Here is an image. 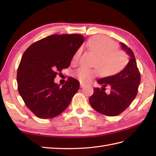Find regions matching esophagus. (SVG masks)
Segmentation results:
<instances>
[{"instance_id": "34e87169", "label": "esophagus", "mask_w": 156, "mask_h": 156, "mask_svg": "<svg viewBox=\"0 0 156 156\" xmlns=\"http://www.w3.org/2000/svg\"><path fill=\"white\" fill-rule=\"evenodd\" d=\"M84 84H82V83H80V87L81 88H83V87H84Z\"/></svg>"}]
</instances>
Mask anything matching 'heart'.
I'll return each instance as SVG.
<instances>
[{
    "label": "heart",
    "mask_w": 156,
    "mask_h": 156,
    "mask_svg": "<svg viewBox=\"0 0 156 156\" xmlns=\"http://www.w3.org/2000/svg\"><path fill=\"white\" fill-rule=\"evenodd\" d=\"M87 45L92 51L97 55L94 65L97 66L100 73L108 76L117 74L123 69L129 62V56L122 50H119L117 45L110 39L103 36H94L88 41ZM80 55V49H78L72 58L73 62H78ZM97 68L85 67L78 68L75 75L82 82L87 83L97 74Z\"/></svg>",
    "instance_id": "obj_1"
}]
</instances>
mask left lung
<instances>
[{"label": "left lung", "instance_id": "obj_1", "mask_svg": "<svg viewBox=\"0 0 156 156\" xmlns=\"http://www.w3.org/2000/svg\"><path fill=\"white\" fill-rule=\"evenodd\" d=\"M121 45L131 57L127 65L117 74L99 79L98 83L102 87L94 88V93L89 98L94 110L109 117L119 115L129 107L136 97L141 80L133 51L123 43ZM107 87L110 88L108 94L105 92Z\"/></svg>", "mask_w": 156, "mask_h": 156}]
</instances>
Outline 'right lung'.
Masks as SVG:
<instances>
[{"label":"right lung","instance_id":"right-lung-1","mask_svg":"<svg viewBox=\"0 0 156 156\" xmlns=\"http://www.w3.org/2000/svg\"><path fill=\"white\" fill-rule=\"evenodd\" d=\"M84 41L80 34H54L34 43L24 52L16 74L18 91L37 117H55L68 107L78 92L80 82L76 79L68 78L60 87L54 78L69 67Z\"/></svg>","mask_w":156,"mask_h":156}]
</instances>
